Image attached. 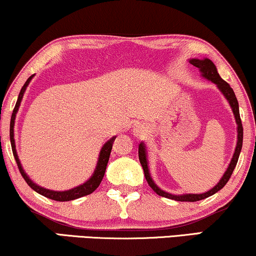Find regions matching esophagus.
Returning <instances> with one entry per match:
<instances>
[{
  "label": "esophagus",
  "instance_id": "obj_1",
  "mask_svg": "<svg viewBox=\"0 0 256 256\" xmlns=\"http://www.w3.org/2000/svg\"><path fill=\"white\" fill-rule=\"evenodd\" d=\"M134 136H137V137L145 138V137H146V134H148V128L145 124H142V122H139V124L134 125Z\"/></svg>",
  "mask_w": 256,
  "mask_h": 256
}]
</instances>
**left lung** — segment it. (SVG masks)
I'll return each instance as SVG.
<instances>
[{"label":"left lung","mask_w":256,"mask_h":256,"mask_svg":"<svg viewBox=\"0 0 256 256\" xmlns=\"http://www.w3.org/2000/svg\"><path fill=\"white\" fill-rule=\"evenodd\" d=\"M189 62L194 64V66L197 67L200 70V72L202 73V76L206 78V79L210 80L214 84H216V86L218 87V90H221L222 94L226 96V99L228 100L229 105L232 110V113H234V117L236 120V124H238V143H236V148H235V152L232 154V158L230 160V164H229L227 171H226L224 174L222 176V178L220 180V182L216 184V186L210 189L209 192H203V194H186V195H172V194H169L166 192H163V190L160 189L156 184H154V180H152L150 172H148V158H146V148H145V144L142 142L139 144L138 148V156H139V162H140L142 166H143L144 170V174L145 178H146L148 186H151V189L154 190L157 195L166 197V198L170 200H180V202H196V200H204L206 197L214 195L221 190L223 186L227 184V182L230 178L232 171H234L236 163L238 160V156H240V152L242 148V142H244V128H242V122H241V118H240V111H238V99H236L235 93L232 88L229 85L228 82H226L220 76V74L218 73V70H216V66L214 64L210 59H192L189 60Z\"/></svg>","instance_id":"left-lung-1"}]
</instances>
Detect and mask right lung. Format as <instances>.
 <instances>
[{
    "label": "right lung",
    "mask_w": 256,
    "mask_h": 256,
    "mask_svg": "<svg viewBox=\"0 0 256 256\" xmlns=\"http://www.w3.org/2000/svg\"><path fill=\"white\" fill-rule=\"evenodd\" d=\"M33 76H29L27 82H24V87L21 88L20 94H18V102H16V105L14 108V111H12V119H10V130H9V136H10L12 154H14V157H15V160H16V164H18V170H20L22 177H24L28 186H30L32 189L34 190V192H38L42 196L47 197V198H50V200H59V202H66V200H73L79 198V197L90 195V194H92L93 192H94L96 188L100 186V183H102V177H104L105 171H106V166H108V163L110 154H111L113 142H114L116 137H112L111 139H110V140L106 142V143L104 144V146L102 148V150H100V154H99L98 163H96V170H94V172H93L92 176H90V178L87 180V182L82 184V186L73 188V189H70V190H66V192H53V190L44 189V188L38 186V184H35L33 180L29 178V177L27 176V174L24 172V168H22V166H21L20 160H18V152H16V148H15L14 124H15L16 113H18V108H20L22 96H24V90H26V88H27V86L29 85V82H30L32 78H33Z\"/></svg>",
    "instance_id": "add662e5"
}]
</instances>
